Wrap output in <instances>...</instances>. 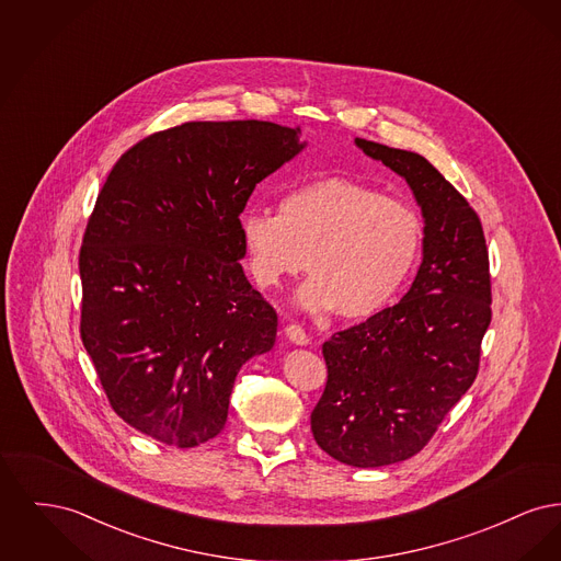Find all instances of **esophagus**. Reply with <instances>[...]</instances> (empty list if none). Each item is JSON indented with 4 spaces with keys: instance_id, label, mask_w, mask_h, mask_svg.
Here are the masks:
<instances>
[{
    "instance_id": "obj_1",
    "label": "esophagus",
    "mask_w": 561,
    "mask_h": 561,
    "mask_svg": "<svg viewBox=\"0 0 561 561\" xmlns=\"http://www.w3.org/2000/svg\"><path fill=\"white\" fill-rule=\"evenodd\" d=\"M286 339L293 343V345H298V347H307L309 345V336L305 334V330L300 328V325H286Z\"/></svg>"
}]
</instances>
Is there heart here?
Returning a JSON list of instances; mask_svg holds the SVG:
<instances>
[{
    "label": "heart",
    "instance_id": "1",
    "mask_svg": "<svg viewBox=\"0 0 561 561\" xmlns=\"http://www.w3.org/2000/svg\"><path fill=\"white\" fill-rule=\"evenodd\" d=\"M240 236L263 288L282 286L307 265L311 275L294 296L298 311L368 320L393 302L416 267L425 227L412 204L328 176L288 188L279 214L245 210Z\"/></svg>",
    "mask_w": 561,
    "mask_h": 561
}]
</instances>
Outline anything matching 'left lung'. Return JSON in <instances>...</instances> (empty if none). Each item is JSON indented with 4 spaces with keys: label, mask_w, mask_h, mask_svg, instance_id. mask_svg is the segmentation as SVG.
<instances>
[{
    "label": "left lung",
    "mask_w": 561,
    "mask_h": 561,
    "mask_svg": "<svg viewBox=\"0 0 561 561\" xmlns=\"http://www.w3.org/2000/svg\"><path fill=\"white\" fill-rule=\"evenodd\" d=\"M408 183L425 222L423 261L398 305L334 334L311 431L339 462L374 469L421 453L473 385L492 320L488 250L469 202L423 156L355 138Z\"/></svg>",
    "instance_id": "obj_1"
}]
</instances>
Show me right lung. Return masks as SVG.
Masks as SVG:
<instances>
[{
	"mask_svg": "<svg viewBox=\"0 0 561 561\" xmlns=\"http://www.w3.org/2000/svg\"><path fill=\"white\" fill-rule=\"evenodd\" d=\"M305 147L271 122H188L113 165L81 245V343L130 427L179 448L225 427L241 366L277 334L241 267L240 214Z\"/></svg>",
	"mask_w": 561,
	"mask_h": 561,
	"instance_id": "1",
	"label": "right lung"
}]
</instances>
